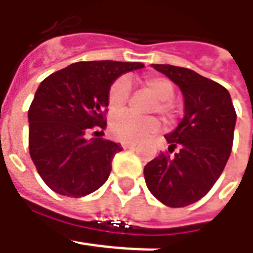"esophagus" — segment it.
<instances>
[{
	"label": "esophagus",
	"mask_w": 253,
	"mask_h": 253,
	"mask_svg": "<svg viewBox=\"0 0 253 253\" xmlns=\"http://www.w3.org/2000/svg\"><path fill=\"white\" fill-rule=\"evenodd\" d=\"M122 148H124V149H135V148H136V143H135V142L125 141L122 142Z\"/></svg>",
	"instance_id": "obj_1"
}]
</instances>
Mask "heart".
Here are the masks:
<instances>
[{
  "mask_svg": "<svg viewBox=\"0 0 253 253\" xmlns=\"http://www.w3.org/2000/svg\"><path fill=\"white\" fill-rule=\"evenodd\" d=\"M145 87L156 97L158 104H155L153 110L163 115H171V104L170 100L174 97V85L169 79L162 76H152L145 79ZM131 83L126 77L115 80L108 91V105L112 111H120L125 107L129 98ZM159 121L156 118H136L129 114H118L112 118L110 131L112 136L124 139V141L138 142L148 138L149 135L159 131Z\"/></svg>",
  "mask_w": 253,
  "mask_h": 253,
  "instance_id": "b5f03b06",
  "label": "heart"
}]
</instances>
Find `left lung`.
<instances>
[{
	"label": "left lung",
	"mask_w": 253,
	"mask_h": 253,
	"mask_svg": "<svg viewBox=\"0 0 253 253\" xmlns=\"http://www.w3.org/2000/svg\"><path fill=\"white\" fill-rule=\"evenodd\" d=\"M179 85L184 117L165 135L169 152L161 153L143 169L146 186L168 207H186L203 199L227 165L237 122L231 95L221 84L171 64H152Z\"/></svg>",
	"instance_id": "1"
}]
</instances>
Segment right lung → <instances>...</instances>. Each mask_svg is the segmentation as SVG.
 Segmentation results:
<instances>
[{
  "instance_id": "add662e5",
  "label": "right lung",
  "mask_w": 253,
  "mask_h": 253,
  "mask_svg": "<svg viewBox=\"0 0 253 253\" xmlns=\"http://www.w3.org/2000/svg\"><path fill=\"white\" fill-rule=\"evenodd\" d=\"M136 62H77L46 77L28 111L29 153L38 173L54 193L83 197L107 181L121 145L88 132L105 129L111 84L142 69Z\"/></svg>"
}]
</instances>
